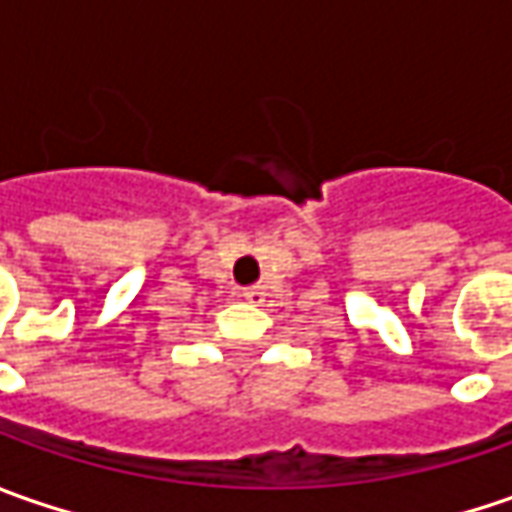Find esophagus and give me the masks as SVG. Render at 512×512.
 <instances>
[{
  "label": "esophagus",
  "instance_id": "esophagus-1",
  "mask_svg": "<svg viewBox=\"0 0 512 512\" xmlns=\"http://www.w3.org/2000/svg\"><path fill=\"white\" fill-rule=\"evenodd\" d=\"M242 299L250 302V305H262V302H265V290H262V287H245V290H242Z\"/></svg>",
  "mask_w": 512,
  "mask_h": 512
}]
</instances>
